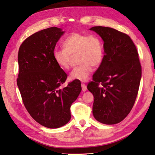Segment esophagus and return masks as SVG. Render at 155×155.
Returning a JSON list of instances; mask_svg holds the SVG:
<instances>
[{
	"label": "esophagus",
	"instance_id": "34e87169",
	"mask_svg": "<svg viewBox=\"0 0 155 155\" xmlns=\"http://www.w3.org/2000/svg\"><path fill=\"white\" fill-rule=\"evenodd\" d=\"M81 89H82V91L83 92H85V91H86V90H87V86H86V85L85 84H81Z\"/></svg>",
	"mask_w": 155,
	"mask_h": 155
}]
</instances>
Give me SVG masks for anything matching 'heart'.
Segmentation results:
<instances>
[{"mask_svg":"<svg viewBox=\"0 0 155 155\" xmlns=\"http://www.w3.org/2000/svg\"><path fill=\"white\" fill-rule=\"evenodd\" d=\"M63 49H55L52 52L55 63L61 69L70 68L72 57L77 56L80 63L69 74L71 80L86 81L90 77L92 66L97 68L103 62L104 45L101 38L96 34L74 32L63 43Z\"/></svg>","mask_w":155,"mask_h":155,"instance_id":"1","label":"heart"}]
</instances>
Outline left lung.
<instances>
[{"instance_id": "obj_1", "label": "left lung", "mask_w": 155, "mask_h": 155, "mask_svg": "<svg viewBox=\"0 0 155 155\" xmlns=\"http://www.w3.org/2000/svg\"><path fill=\"white\" fill-rule=\"evenodd\" d=\"M104 41L103 62L87 84L94 96L92 113L102 124H118L132 110L138 95L142 67L135 45L126 34L95 26L90 29Z\"/></svg>"}]
</instances>
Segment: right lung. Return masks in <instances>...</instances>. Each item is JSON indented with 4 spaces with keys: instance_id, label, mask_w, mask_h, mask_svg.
Segmentation results:
<instances>
[{
    "instance_id": "add662e5",
    "label": "right lung",
    "mask_w": 155,
    "mask_h": 155,
    "mask_svg": "<svg viewBox=\"0 0 155 155\" xmlns=\"http://www.w3.org/2000/svg\"><path fill=\"white\" fill-rule=\"evenodd\" d=\"M63 34L57 27L36 32L23 42L18 52L17 84L23 104L35 121L52 129L68 123L70 107L81 90L76 80L60 88L68 75L55 63L52 52Z\"/></svg>"
}]
</instances>
